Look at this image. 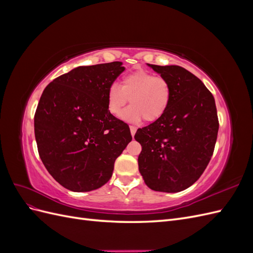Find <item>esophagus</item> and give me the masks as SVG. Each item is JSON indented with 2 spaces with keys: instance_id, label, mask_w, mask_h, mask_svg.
<instances>
[{
  "instance_id": "1",
  "label": "esophagus",
  "mask_w": 253,
  "mask_h": 253,
  "mask_svg": "<svg viewBox=\"0 0 253 253\" xmlns=\"http://www.w3.org/2000/svg\"><path fill=\"white\" fill-rule=\"evenodd\" d=\"M129 129H131V134H132V136L134 137V135H135V133H136V131H137V128H136L135 126H129Z\"/></svg>"
}]
</instances>
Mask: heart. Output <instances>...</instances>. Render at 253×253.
Segmentation results:
<instances>
[{"instance_id":"heart-1","label":"heart","mask_w":253,"mask_h":253,"mask_svg":"<svg viewBox=\"0 0 253 253\" xmlns=\"http://www.w3.org/2000/svg\"><path fill=\"white\" fill-rule=\"evenodd\" d=\"M170 82L162 76L147 71H137L125 76L120 86L113 84L108 90V110L119 116L128 99L131 106L124 113V119L138 124L142 119L154 122L164 116L171 101Z\"/></svg>"}]
</instances>
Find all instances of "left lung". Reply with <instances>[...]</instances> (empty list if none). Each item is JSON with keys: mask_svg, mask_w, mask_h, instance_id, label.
<instances>
[{"mask_svg": "<svg viewBox=\"0 0 253 253\" xmlns=\"http://www.w3.org/2000/svg\"><path fill=\"white\" fill-rule=\"evenodd\" d=\"M170 82L171 101L164 116L138 128V167L150 189L180 192L201 177L212 157L218 118L210 90L192 73L177 65L148 64Z\"/></svg>", "mask_w": 253, "mask_h": 253, "instance_id": "1", "label": "left lung"}]
</instances>
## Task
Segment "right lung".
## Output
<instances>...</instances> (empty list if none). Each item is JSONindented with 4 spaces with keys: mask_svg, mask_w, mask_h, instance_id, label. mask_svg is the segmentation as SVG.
<instances>
[{
    "mask_svg": "<svg viewBox=\"0 0 253 253\" xmlns=\"http://www.w3.org/2000/svg\"><path fill=\"white\" fill-rule=\"evenodd\" d=\"M122 62L79 66L52 80L35 114L40 158L61 186L74 192L102 187L132 140L128 126L108 110L110 86Z\"/></svg>",
    "mask_w": 253,
    "mask_h": 253,
    "instance_id": "right-lung-1",
    "label": "right lung"
}]
</instances>
